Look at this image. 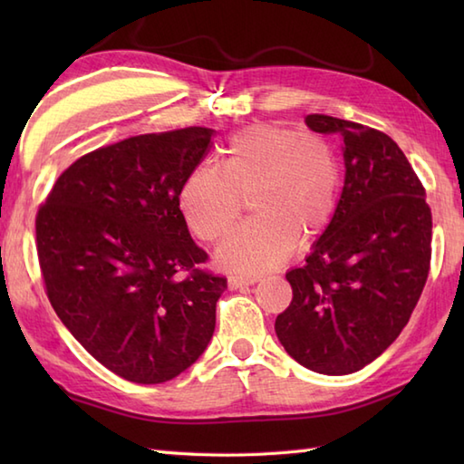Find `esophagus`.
Wrapping results in <instances>:
<instances>
[{"mask_svg": "<svg viewBox=\"0 0 464 464\" xmlns=\"http://www.w3.org/2000/svg\"><path fill=\"white\" fill-rule=\"evenodd\" d=\"M259 281V277H237V275H231L229 279H227V285H229V289H243V287H249V285H255Z\"/></svg>", "mask_w": 464, "mask_h": 464, "instance_id": "34e87169", "label": "esophagus"}]
</instances>
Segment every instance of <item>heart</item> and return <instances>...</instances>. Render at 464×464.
<instances>
[{
	"label": "heart",
	"instance_id": "1",
	"mask_svg": "<svg viewBox=\"0 0 464 464\" xmlns=\"http://www.w3.org/2000/svg\"><path fill=\"white\" fill-rule=\"evenodd\" d=\"M247 197L255 219L221 243L217 263L253 275L285 263L295 243L304 247L331 225L341 197L337 155L317 135L249 125L229 137L221 165H197L187 175L179 209L197 239L215 243L237 223Z\"/></svg>",
	"mask_w": 464,
	"mask_h": 464
}]
</instances>
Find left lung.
I'll use <instances>...</instances> for the list:
<instances>
[{"label": "left lung", "mask_w": 464, "mask_h": 464, "mask_svg": "<svg viewBox=\"0 0 464 464\" xmlns=\"http://www.w3.org/2000/svg\"><path fill=\"white\" fill-rule=\"evenodd\" d=\"M304 121L341 137L347 173L331 225L303 267L287 273L293 299L275 333L303 367L349 374L377 359L417 307L430 271L432 215L387 133L323 113Z\"/></svg>", "instance_id": "obj_1"}]
</instances>
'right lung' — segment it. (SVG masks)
<instances>
[{
    "label": "right lung",
    "mask_w": 464,
    "mask_h": 464,
    "mask_svg": "<svg viewBox=\"0 0 464 464\" xmlns=\"http://www.w3.org/2000/svg\"><path fill=\"white\" fill-rule=\"evenodd\" d=\"M213 131L135 135L85 153L35 217L47 299L82 347L117 377L171 381L199 359L227 287L205 271L179 209Z\"/></svg>",
    "instance_id": "add662e5"
}]
</instances>
